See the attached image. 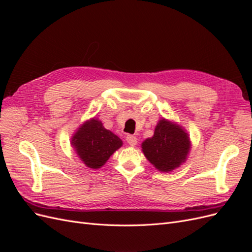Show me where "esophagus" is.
<instances>
[{"label": "esophagus", "mask_w": 252, "mask_h": 252, "mask_svg": "<svg viewBox=\"0 0 252 252\" xmlns=\"http://www.w3.org/2000/svg\"><path fill=\"white\" fill-rule=\"evenodd\" d=\"M126 141L129 145H131V146H135L136 143H138V140H136L135 136L132 135V134H128L126 136Z\"/></svg>", "instance_id": "34e87169"}]
</instances>
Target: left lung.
Masks as SVG:
<instances>
[{"instance_id":"8db88e82","label":"left lung","mask_w":252,"mask_h":252,"mask_svg":"<svg viewBox=\"0 0 252 252\" xmlns=\"http://www.w3.org/2000/svg\"><path fill=\"white\" fill-rule=\"evenodd\" d=\"M190 146L184 129L163 118L156 126L154 135L142 143V150L158 171L170 172L186 161Z\"/></svg>"}]
</instances>
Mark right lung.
<instances>
[{"label":"right lung","mask_w":252,"mask_h":252,"mask_svg":"<svg viewBox=\"0 0 252 252\" xmlns=\"http://www.w3.org/2000/svg\"><path fill=\"white\" fill-rule=\"evenodd\" d=\"M71 145L84 164L89 168L98 169L123 142L118 135L104 128L100 120L90 119L72 135Z\"/></svg>","instance_id":"1"}]
</instances>
